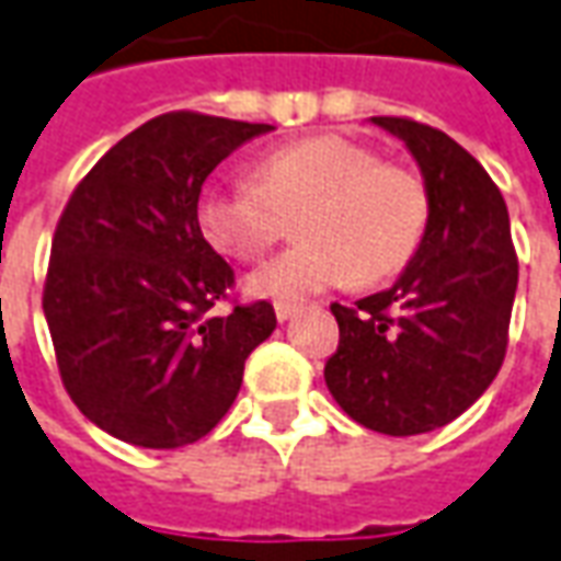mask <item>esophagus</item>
Returning <instances> with one entry per match:
<instances>
[{
	"label": "esophagus",
	"mask_w": 561,
	"mask_h": 561,
	"mask_svg": "<svg viewBox=\"0 0 561 561\" xmlns=\"http://www.w3.org/2000/svg\"><path fill=\"white\" fill-rule=\"evenodd\" d=\"M274 314H277V320L284 323V320H293L296 314H299V305L296 302H277L274 305Z\"/></svg>",
	"instance_id": "1"
}]
</instances>
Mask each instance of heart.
Returning <instances> with one entry per match:
<instances>
[{
  "label": "heart",
  "mask_w": 561,
  "mask_h": 561,
  "mask_svg": "<svg viewBox=\"0 0 561 561\" xmlns=\"http://www.w3.org/2000/svg\"><path fill=\"white\" fill-rule=\"evenodd\" d=\"M296 216L302 241L247 277L259 299L296 302L314 293L391 280L415 259L431 226L419 170L381 161L345 134H318L262 156L253 183L201 188L195 222L222 256L256 262Z\"/></svg>",
  "instance_id": "1"
}]
</instances>
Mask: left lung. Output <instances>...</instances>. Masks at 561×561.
<instances>
[{
	"label": "left lung",
	"mask_w": 561,
	"mask_h": 561,
	"mask_svg": "<svg viewBox=\"0 0 561 561\" xmlns=\"http://www.w3.org/2000/svg\"><path fill=\"white\" fill-rule=\"evenodd\" d=\"M409 146L431 192V226L391 289L332 302L339 347L323 378L351 419L388 436L436 431L489 388L504 363L519 259L501 188L449 134L376 115Z\"/></svg>",
	"instance_id": "left-lung-1"
}]
</instances>
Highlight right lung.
Returning <instances> with one entry per match:
<instances>
[{"mask_svg":"<svg viewBox=\"0 0 561 561\" xmlns=\"http://www.w3.org/2000/svg\"><path fill=\"white\" fill-rule=\"evenodd\" d=\"M265 130L164 112L115 142L69 195L42 308L64 388L106 434L142 449L207 436L277 327L265 299L214 311L234 272L195 222L210 170Z\"/></svg>","mask_w":561,"mask_h":561,"instance_id":"right-lung-1","label":"right lung"}]
</instances>
